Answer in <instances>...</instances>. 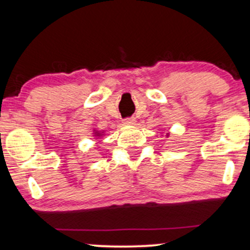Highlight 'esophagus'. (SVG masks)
<instances>
[{"label":"esophagus","mask_w":250,"mask_h":250,"mask_svg":"<svg viewBox=\"0 0 250 250\" xmlns=\"http://www.w3.org/2000/svg\"><path fill=\"white\" fill-rule=\"evenodd\" d=\"M136 123V120L134 117H128V119L123 120V125H134Z\"/></svg>","instance_id":"obj_1"}]
</instances>
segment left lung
I'll use <instances>...</instances> for the list:
<instances>
[{
    "instance_id": "1",
    "label": "left lung",
    "mask_w": 250,
    "mask_h": 250,
    "mask_svg": "<svg viewBox=\"0 0 250 250\" xmlns=\"http://www.w3.org/2000/svg\"><path fill=\"white\" fill-rule=\"evenodd\" d=\"M166 136H168V133H167V134H166Z\"/></svg>"
}]
</instances>
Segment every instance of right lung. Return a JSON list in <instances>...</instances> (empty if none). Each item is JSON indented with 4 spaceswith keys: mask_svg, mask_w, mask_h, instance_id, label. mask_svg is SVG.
I'll return each mask as SVG.
<instances>
[{
    "mask_svg": "<svg viewBox=\"0 0 250 250\" xmlns=\"http://www.w3.org/2000/svg\"><path fill=\"white\" fill-rule=\"evenodd\" d=\"M93 136H94V139H101V137H103L104 136V131L103 130H101V131H99V130H96V129H94L93 130Z\"/></svg>",
    "mask_w": 250,
    "mask_h": 250,
    "instance_id": "1",
    "label": "right lung"
}]
</instances>
